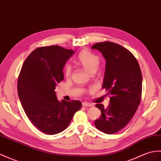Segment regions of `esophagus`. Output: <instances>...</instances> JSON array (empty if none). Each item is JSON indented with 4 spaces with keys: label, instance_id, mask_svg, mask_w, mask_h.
<instances>
[{
    "label": "esophagus",
    "instance_id": "obj_1",
    "mask_svg": "<svg viewBox=\"0 0 161 161\" xmlns=\"http://www.w3.org/2000/svg\"><path fill=\"white\" fill-rule=\"evenodd\" d=\"M82 106H84V107H91V106H92V105L90 103L83 102V103H82Z\"/></svg>",
    "mask_w": 161,
    "mask_h": 161
}]
</instances>
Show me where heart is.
I'll return each mask as SVG.
<instances>
[{
	"instance_id": "heart-1",
	"label": "heart",
	"mask_w": 161,
	"mask_h": 161,
	"mask_svg": "<svg viewBox=\"0 0 161 161\" xmlns=\"http://www.w3.org/2000/svg\"><path fill=\"white\" fill-rule=\"evenodd\" d=\"M78 65L81 66L84 70L88 73L96 71L100 64V59L97 55L91 53L88 50H82L78 54L75 60ZM65 75L69 77L71 74V68L69 66H66L64 69Z\"/></svg>"
}]
</instances>
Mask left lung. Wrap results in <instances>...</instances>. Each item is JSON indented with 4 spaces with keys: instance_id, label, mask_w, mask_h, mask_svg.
I'll use <instances>...</instances> for the list:
<instances>
[{
    "instance_id": "1",
    "label": "left lung",
    "mask_w": 161,
    "mask_h": 161,
    "mask_svg": "<svg viewBox=\"0 0 161 161\" xmlns=\"http://www.w3.org/2000/svg\"><path fill=\"white\" fill-rule=\"evenodd\" d=\"M91 48L102 53L106 59L102 88L110 95L107 108L96 104L101 116L95 121L100 131L112 134L123 129L135 114L141 102L142 74L133 54L118 44L99 42Z\"/></svg>"
}]
</instances>
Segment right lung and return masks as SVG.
I'll return each instance as SVG.
<instances>
[{
    "label": "right lung",
    "mask_w": 161,
    "mask_h": 161,
    "mask_svg": "<svg viewBox=\"0 0 161 161\" xmlns=\"http://www.w3.org/2000/svg\"><path fill=\"white\" fill-rule=\"evenodd\" d=\"M74 53L59 46L33 51L22 66L18 94L26 114L37 128L47 134L62 132L81 107L77 100L57 99L55 89L64 80L63 69Z\"/></svg>",
    "instance_id": "add662e5"
}]
</instances>
